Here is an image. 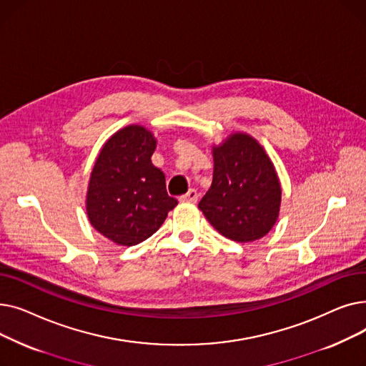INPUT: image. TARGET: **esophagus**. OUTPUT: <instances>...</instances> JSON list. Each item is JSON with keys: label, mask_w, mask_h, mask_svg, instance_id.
<instances>
[{"label": "esophagus", "mask_w": 366, "mask_h": 366, "mask_svg": "<svg viewBox=\"0 0 366 366\" xmlns=\"http://www.w3.org/2000/svg\"><path fill=\"white\" fill-rule=\"evenodd\" d=\"M197 200H199V194H197V191L193 188L188 189L187 194L179 197V202H182V203H197Z\"/></svg>", "instance_id": "esophagus-1"}]
</instances>
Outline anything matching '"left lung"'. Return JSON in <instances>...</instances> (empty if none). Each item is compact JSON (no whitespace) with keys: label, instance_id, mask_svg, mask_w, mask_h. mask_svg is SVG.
Here are the masks:
<instances>
[{"label":"left lung","instance_id":"1","mask_svg":"<svg viewBox=\"0 0 366 366\" xmlns=\"http://www.w3.org/2000/svg\"><path fill=\"white\" fill-rule=\"evenodd\" d=\"M212 185L199 209L219 234L255 242L274 227L282 203L276 167L251 134L234 132L212 145Z\"/></svg>","mask_w":366,"mask_h":366}]
</instances>
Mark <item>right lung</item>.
Masks as SVG:
<instances>
[{"label": "right lung", "instance_id": "add662e5", "mask_svg": "<svg viewBox=\"0 0 366 366\" xmlns=\"http://www.w3.org/2000/svg\"><path fill=\"white\" fill-rule=\"evenodd\" d=\"M152 132L129 124L102 145L86 193V212L96 232L120 246L152 236L178 204L166 191L164 173L152 164Z\"/></svg>", "mask_w": 366, "mask_h": 366}]
</instances>
